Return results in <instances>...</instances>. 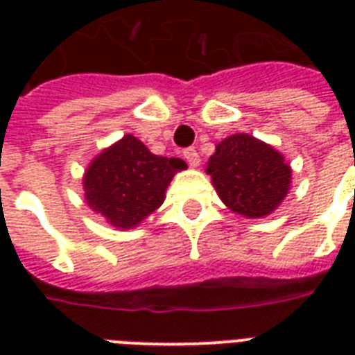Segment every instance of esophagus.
Wrapping results in <instances>:
<instances>
[{"label":"esophagus","mask_w":355,"mask_h":355,"mask_svg":"<svg viewBox=\"0 0 355 355\" xmlns=\"http://www.w3.org/2000/svg\"><path fill=\"white\" fill-rule=\"evenodd\" d=\"M184 158H186V162H188L191 167H197L200 164V156L195 147H188V149H184Z\"/></svg>","instance_id":"1"}]
</instances>
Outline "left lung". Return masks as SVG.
Returning <instances> with one entry per match:
<instances>
[{"instance_id":"8db88e82","label":"left lung","mask_w":355,"mask_h":355,"mask_svg":"<svg viewBox=\"0 0 355 355\" xmlns=\"http://www.w3.org/2000/svg\"><path fill=\"white\" fill-rule=\"evenodd\" d=\"M206 173L223 202L248 219L272 214L291 184L284 156L250 134H232L217 144Z\"/></svg>"}]
</instances>
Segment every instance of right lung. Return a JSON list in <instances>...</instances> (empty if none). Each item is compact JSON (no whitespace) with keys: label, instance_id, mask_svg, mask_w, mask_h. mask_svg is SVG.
<instances>
[{"label":"right lung","instance_id":"add662e5","mask_svg":"<svg viewBox=\"0 0 355 355\" xmlns=\"http://www.w3.org/2000/svg\"><path fill=\"white\" fill-rule=\"evenodd\" d=\"M186 169L180 158L153 155L132 134L94 158L85 173V199L112 227H136L166 199L175 173Z\"/></svg>","mask_w":355,"mask_h":355}]
</instances>
